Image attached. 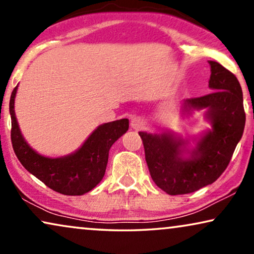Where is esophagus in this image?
<instances>
[{
    "instance_id": "1",
    "label": "esophagus",
    "mask_w": 254,
    "mask_h": 254,
    "mask_svg": "<svg viewBox=\"0 0 254 254\" xmlns=\"http://www.w3.org/2000/svg\"><path fill=\"white\" fill-rule=\"evenodd\" d=\"M144 126H145V120L140 116L133 117L131 121V127L135 128V130H139V128H141Z\"/></svg>"
}]
</instances>
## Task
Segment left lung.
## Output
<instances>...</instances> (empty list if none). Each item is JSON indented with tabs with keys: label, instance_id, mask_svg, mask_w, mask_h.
<instances>
[{
	"label": "left lung",
	"instance_id": "obj_1",
	"mask_svg": "<svg viewBox=\"0 0 254 254\" xmlns=\"http://www.w3.org/2000/svg\"><path fill=\"white\" fill-rule=\"evenodd\" d=\"M213 92L188 99L185 109H207L212 130L200 139L190 159L181 156L183 141L170 134L139 132L154 183L170 195L187 194L212 184L227 169L245 127L241 84L233 72L209 61Z\"/></svg>",
	"mask_w": 254,
	"mask_h": 254
}]
</instances>
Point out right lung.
Listing matches in <instances>:
<instances>
[{
    "mask_svg": "<svg viewBox=\"0 0 254 254\" xmlns=\"http://www.w3.org/2000/svg\"><path fill=\"white\" fill-rule=\"evenodd\" d=\"M16 92L17 87L13 88L9 105L11 142L15 154L25 169L52 190L65 195H81L95 188L105 175L109 149L127 131L128 120L100 126L73 154L59 159L45 158L34 152L20 133L13 110Z\"/></svg>",
    "mask_w": 254,
    "mask_h": 254,
    "instance_id": "obj_1",
    "label": "right lung"
}]
</instances>
